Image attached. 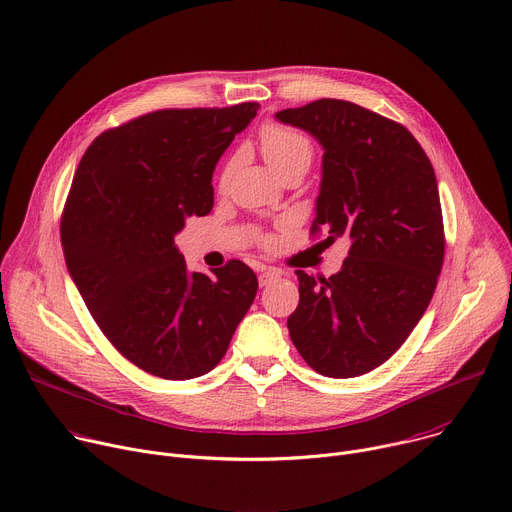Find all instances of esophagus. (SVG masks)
I'll use <instances>...</instances> for the list:
<instances>
[{"label":"esophagus","mask_w":512,"mask_h":512,"mask_svg":"<svg viewBox=\"0 0 512 512\" xmlns=\"http://www.w3.org/2000/svg\"><path fill=\"white\" fill-rule=\"evenodd\" d=\"M279 277V271H275V269H265V271H261L259 273V285L261 287H265V285H269L273 279H277Z\"/></svg>","instance_id":"obj_1"}]
</instances>
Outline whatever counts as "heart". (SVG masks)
Segmentation results:
<instances>
[{
    "label": "heart",
    "instance_id": "heart-1",
    "mask_svg": "<svg viewBox=\"0 0 512 512\" xmlns=\"http://www.w3.org/2000/svg\"><path fill=\"white\" fill-rule=\"evenodd\" d=\"M259 143H261L263 158L267 160V164L277 176L296 164L310 166L312 141L296 129L279 125V123H267L259 133ZM233 170H235V160H231L221 174L223 188L229 184ZM265 245H269V241H265Z\"/></svg>",
    "mask_w": 512,
    "mask_h": 512
}]
</instances>
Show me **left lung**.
Instances as JSON below:
<instances>
[{"instance_id": "8db88e82", "label": "left lung", "mask_w": 512, "mask_h": 512, "mask_svg": "<svg viewBox=\"0 0 512 512\" xmlns=\"http://www.w3.org/2000/svg\"><path fill=\"white\" fill-rule=\"evenodd\" d=\"M279 121L324 148L312 237H350L342 269H298L300 304L289 336L310 367L332 379L369 373L395 354L427 310L446 237L433 166L407 127L340 99L283 109Z\"/></svg>"}]
</instances>
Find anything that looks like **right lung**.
Listing matches in <instances>:
<instances>
[{
    "label": "right lung",
    "mask_w": 512,
    "mask_h": 512,
    "mask_svg": "<svg viewBox=\"0 0 512 512\" xmlns=\"http://www.w3.org/2000/svg\"><path fill=\"white\" fill-rule=\"evenodd\" d=\"M259 103L162 109L103 131L72 180L60 241L107 340L141 371L186 381L212 371L257 294L231 259L190 273L176 233L212 210V172Z\"/></svg>",
    "instance_id": "obj_1"
}]
</instances>
